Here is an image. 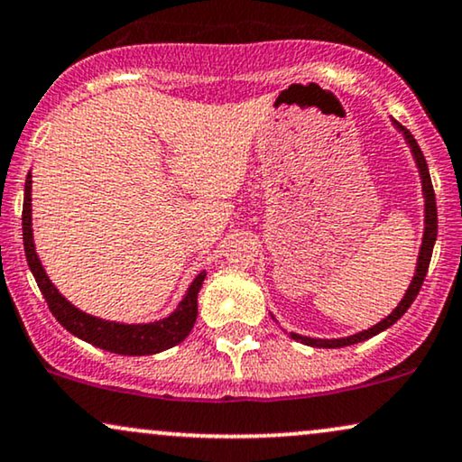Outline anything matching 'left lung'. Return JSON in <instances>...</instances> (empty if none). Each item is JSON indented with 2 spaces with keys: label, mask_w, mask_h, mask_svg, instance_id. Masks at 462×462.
I'll use <instances>...</instances> for the list:
<instances>
[{
  "label": "left lung",
  "mask_w": 462,
  "mask_h": 462,
  "mask_svg": "<svg viewBox=\"0 0 462 462\" xmlns=\"http://www.w3.org/2000/svg\"><path fill=\"white\" fill-rule=\"evenodd\" d=\"M399 125V124H396ZM399 130L405 134V140L410 143L411 147V153L416 157V163L420 168V177H422V191H424V211H426V219H424V238H422V247H420V255H418V266H416V274H413V282L410 285V290H407V294L402 296V300L399 302V307L394 309L393 313L388 315L386 319H382V322L373 326V328L365 330V332H358V335H352L347 338H309V337H300V335H294V332H290L291 338H296V341L305 343V346H311V347H346V346H354V343H360V341H366V338L379 335L382 330H386L393 326L396 319L401 318L402 313L407 311V309L411 307V302L416 300L420 288H422L424 283V277H426V271H429V264H430V255H433V247H435V241H437V202H435V189H433V183H430V174H429V166H426V160L422 155V151H420L416 138L411 136L410 130H405V127L399 125Z\"/></svg>",
  "instance_id": "8db88e82"
}]
</instances>
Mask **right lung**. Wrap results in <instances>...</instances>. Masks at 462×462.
Instances as JSON below:
<instances>
[{
	"mask_svg": "<svg viewBox=\"0 0 462 462\" xmlns=\"http://www.w3.org/2000/svg\"><path fill=\"white\" fill-rule=\"evenodd\" d=\"M23 245H25L27 264L32 268L33 277L40 291L44 294L46 305H49L51 313L55 315L57 322L63 328L72 332L74 337L83 338V341L91 343V346L106 349V352L121 354V356H147L157 354L163 349L179 346L185 337L189 335L196 324L198 315V291L202 288L204 277L207 273H200L189 285L185 299L179 302L177 311L168 318L160 319L153 324H116L106 322V319L93 318L89 313L79 311L74 305L63 299L57 291L51 279L46 277L42 264H40L36 247H33V235H32V174H27L25 180V200H23Z\"/></svg>",
	"mask_w": 462,
	"mask_h": 462,
	"instance_id": "add662e5",
	"label": "right lung"
}]
</instances>
